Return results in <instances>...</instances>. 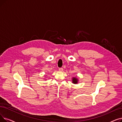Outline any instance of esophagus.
Listing matches in <instances>:
<instances>
[{"instance_id": "esophagus-1", "label": "esophagus", "mask_w": 122, "mask_h": 122, "mask_svg": "<svg viewBox=\"0 0 122 122\" xmlns=\"http://www.w3.org/2000/svg\"><path fill=\"white\" fill-rule=\"evenodd\" d=\"M63 70V69L62 68H59V71H62Z\"/></svg>"}]
</instances>
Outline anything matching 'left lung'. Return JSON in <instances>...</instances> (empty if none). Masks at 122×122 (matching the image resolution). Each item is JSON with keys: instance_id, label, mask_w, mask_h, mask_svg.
I'll list each match as a JSON object with an SVG mask.
<instances>
[{"instance_id": "8db88e82", "label": "left lung", "mask_w": 122, "mask_h": 122, "mask_svg": "<svg viewBox=\"0 0 122 122\" xmlns=\"http://www.w3.org/2000/svg\"><path fill=\"white\" fill-rule=\"evenodd\" d=\"M72 79H73L72 82H73V83H74V84H77V82H78V80H77V78H73Z\"/></svg>"}]
</instances>
